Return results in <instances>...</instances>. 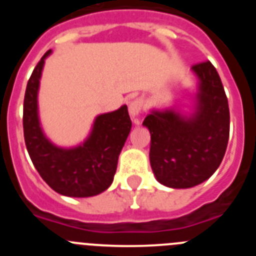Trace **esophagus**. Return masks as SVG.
<instances>
[{
  "label": "esophagus",
  "instance_id": "obj_1",
  "mask_svg": "<svg viewBox=\"0 0 256 256\" xmlns=\"http://www.w3.org/2000/svg\"><path fill=\"white\" fill-rule=\"evenodd\" d=\"M142 108H144V100H141V98H136V100H133L132 102L130 104V108H128L130 115L132 118L138 116L140 112H142Z\"/></svg>",
  "mask_w": 256,
  "mask_h": 256
}]
</instances>
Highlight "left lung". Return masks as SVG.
I'll list each match as a JSON object with an SVG mask.
<instances>
[{
	"label": "left lung",
	"instance_id": "8db88e82",
	"mask_svg": "<svg viewBox=\"0 0 256 256\" xmlns=\"http://www.w3.org/2000/svg\"><path fill=\"white\" fill-rule=\"evenodd\" d=\"M194 106L152 108L142 126L150 130V164L158 182L191 188L212 177L220 165L230 137V108L224 88L210 61L191 68Z\"/></svg>",
	"mask_w": 256,
	"mask_h": 256
}]
</instances>
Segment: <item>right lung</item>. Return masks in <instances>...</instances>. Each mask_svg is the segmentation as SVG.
<instances>
[{
    "instance_id": "add662e5",
    "label": "right lung",
    "mask_w": 256,
    "mask_h": 256,
    "mask_svg": "<svg viewBox=\"0 0 256 256\" xmlns=\"http://www.w3.org/2000/svg\"><path fill=\"white\" fill-rule=\"evenodd\" d=\"M40 58L26 84L22 126L26 150L44 182L60 195L91 198L106 191L114 180L118 158L132 128L126 105L97 115L82 144L58 146L44 134L38 112V91L44 60Z\"/></svg>"
}]
</instances>
